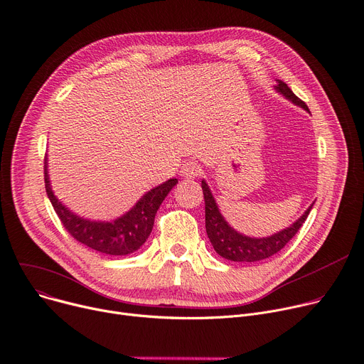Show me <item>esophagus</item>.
I'll list each match as a JSON object with an SVG mask.
<instances>
[{
  "label": "esophagus",
  "instance_id": "34e87169",
  "mask_svg": "<svg viewBox=\"0 0 364 364\" xmlns=\"http://www.w3.org/2000/svg\"><path fill=\"white\" fill-rule=\"evenodd\" d=\"M180 174L184 178H196L198 176H200V166L196 162L187 161L183 164V166L180 169Z\"/></svg>",
  "mask_w": 364,
  "mask_h": 364
}]
</instances>
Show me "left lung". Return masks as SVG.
Masks as SVG:
<instances>
[{
  "label": "left lung",
  "mask_w": 364,
  "mask_h": 364,
  "mask_svg": "<svg viewBox=\"0 0 364 364\" xmlns=\"http://www.w3.org/2000/svg\"><path fill=\"white\" fill-rule=\"evenodd\" d=\"M275 89L293 104L300 105L301 108L309 111L307 105L300 98H297L294 92L287 86V83L278 80ZM202 190L205 198V223L208 237L215 252L224 259L232 262H259L277 255L288 241L297 234L313 206H309V209L299 218V220L288 228L266 238H252L237 232L234 228L228 225L220 209H218V205L205 180L202 181Z\"/></svg>",
  "instance_id": "1"
}]
</instances>
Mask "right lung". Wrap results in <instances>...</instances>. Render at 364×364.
Returning a JSON list of instances; mask_svg holds the SVG:
<instances>
[{"label": "right lung", "instance_id": "right-lung-1", "mask_svg": "<svg viewBox=\"0 0 364 364\" xmlns=\"http://www.w3.org/2000/svg\"><path fill=\"white\" fill-rule=\"evenodd\" d=\"M45 190L48 199L51 200L55 213L58 215L61 224L67 232L76 238L79 243L111 256H124L136 252L149 237L156 210L161 203L178 181L177 178H169L164 184L148 191L127 213L117 218L111 223L89 221L68 210L55 196L50 186V177L46 171L45 159Z\"/></svg>", "mask_w": 364, "mask_h": 364}]
</instances>
